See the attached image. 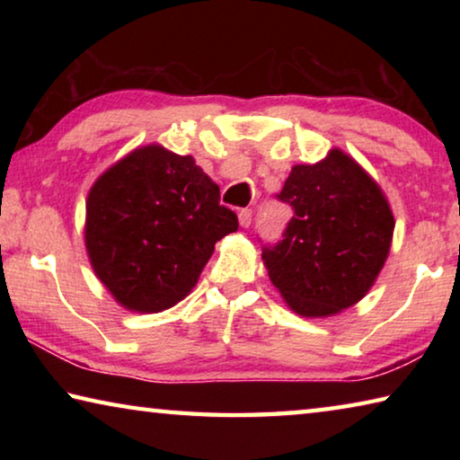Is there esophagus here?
<instances>
[{"mask_svg":"<svg viewBox=\"0 0 460 460\" xmlns=\"http://www.w3.org/2000/svg\"><path fill=\"white\" fill-rule=\"evenodd\" d=\"M252 208H241L239 211V225L241 227H249L252 225Z\"/></svg>","mask_w":460,"mask_h":460,"instance_id":"1","label":"esophagus"}]
</instances>
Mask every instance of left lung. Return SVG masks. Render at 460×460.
<instances>
[{
  "instance_id": "obj_1",
  "label": "left lung",
  "mask_w": 460,
  "mask_h": 460,
  "mask_svg": "<svg viewBox=\"0 0 460 460\" xmlns=\"http://www.w3.org/2000/svg\"><path fill=\"white\" fill-rule=\"evenodd\" d=\"M278 199L294 208L263 247L271 284L296 314L323 318L359 302L387 260L394 213L379 184L342 150L296 164Z\"/></svg>"
}]
</instances>
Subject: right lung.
I'll return each instance as SVG.
<instances>
[{
	"label": "right lung",
	"instance_id": "add662e5",
	"mask_svg": "<svg viewBox=\"0 0 460 460\" xmlns=\"http://www.w3.org/2000/svg\"><path fill=\"white\" fill-rule=\"evenodd\" d=\"M219 199L192 155L137 147L89 190L84 245L95 276L134 313L174 306L197 286L217 241L239 227Z\"/></svg>",
	"mask_w": 460,
	"mask_h": 460
}]
</instances>
